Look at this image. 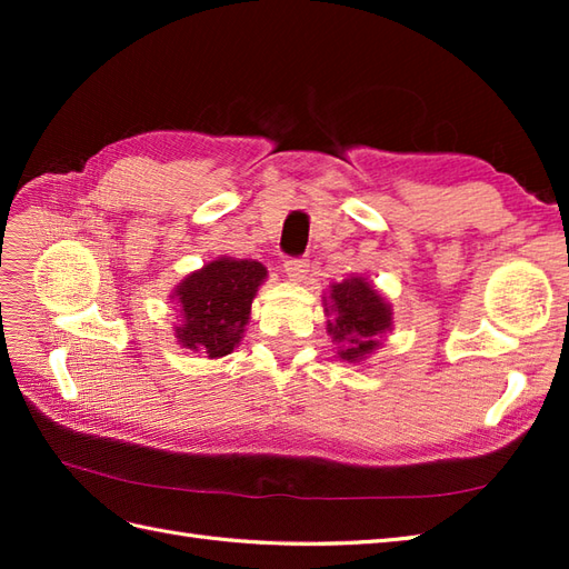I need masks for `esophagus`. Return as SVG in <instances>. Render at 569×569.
<instances>
[{"instance_id": "34e87169", "label": "esophagus", "mask_w": 569, "mask_h": 569, "mask_svg": "<svg viewBox=\"0 0 569 569\" xmlns=\"http://www.w3.org/2000/svg\"><path fill=\"white\" fill-rule=\"evenodd\" d=\"M283 266H286L288 278H291L293 283H303L306 278H308V273H310L308 259H288Z\"/></svg>"}]
</instances>
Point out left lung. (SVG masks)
<instances>
[{
  "instance_id": "left-lung-1",
  "label": "left lung",
  "mask_w": 569,
  "mask_h": 569,
  "mask_svg": "<svg viewBox=\"0 0 569 569\" xmlns=\"http://www.w3.org/2000/svg\"><path fill=\"white\" fill-rule=\"evenodd\" d=\"M328 335L340 345L337 355L347 365H361L383 345V335L393 330V308L365 276H347L330 283L322 296Z\"/></svg>"
}]
</instances>
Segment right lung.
Returning <instances> with one entry per match:
<instances>
[{
    "label": "right lung",
    "mask_w": 569,
    "mask_h": 569,
    "mask_svg": "<svg viewBox=\"0 0 569 569\" xmlns=\"http://www.w3.org/2000/svg\"><path fill=\"white\" fill-rule=\"evenodd\" d=\"M266 276L263 263L232 257H217L190 271L171 293L178 312L176 342L208 359L232 355L244 337L251 303Z\"/></svg>",
    "instance_id": "right-lung-1"
}]
</instances>
